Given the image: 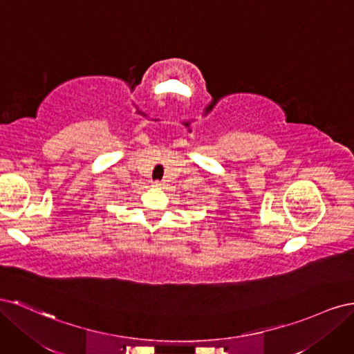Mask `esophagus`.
Instances as JSON below:
<instances>
[{
	"label": "esophagus",
	"instance_id": "esophagus-1",
	"mask_svg": "<svg viewBox=\"0 0 354 354\" xmlns=\"http://www.w3.org/2000/svg\"><path fill=\"white\" fill-rule=\"evenodd\" d=\"M153 186L155 187H160V186H164V183H162V181H159V180H155L153 181Z\"/></svg>",
	"mask_w": 354,
	"mask_h": 354
}]
</instances>
